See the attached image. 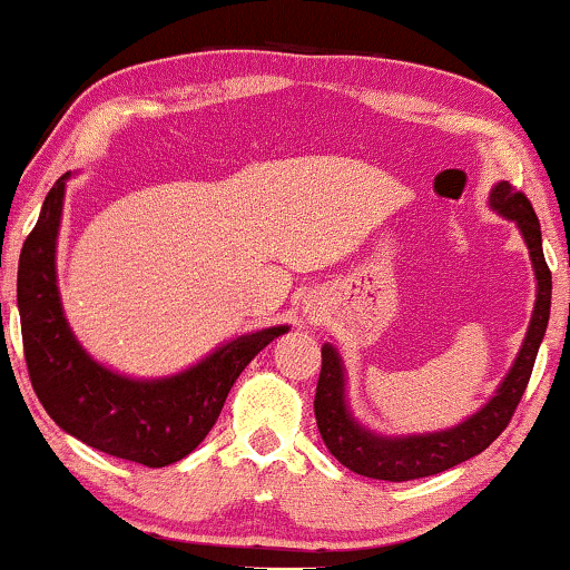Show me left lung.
<instances>
[{
	"label": "left lung",
	"mask_w": 570,
	"mask_h": 570,
	"mask_svg": "<svg viewBox=\"0 0 570 570\" xmlns=\"http://www.w3.org/2000/svg\"><path fill=\"white\" fill-rule=\"evenodd\" d=\"M490 202L498 213L519 223L524 240L532 254L534 275H537V303L524 345L519 350L517 363L509 376L498 389V394L472 415L466 423L451 428L443 433L412 435V439H376L361 425L353 423L345 407V376H342V363L337 350L332 345L322 347V373L316 384V425L318 433L332 451L334 459L363 478L404 482L417 478H431L443 470L466 462L485 451L505 428H509L517 404L527 392L529 376H532L537 350L548 330L550 318V298H552V275L542 254V233L537 220L532 202L524 191H517L509 181H501L490 194Z\"/></svg>",
	"instance_id": "left-lung-1"
}]
</instances>
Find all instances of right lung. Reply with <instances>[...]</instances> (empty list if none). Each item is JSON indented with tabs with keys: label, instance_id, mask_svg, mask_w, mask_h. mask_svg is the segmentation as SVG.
Wrapping results in <instances>:
<instances>
[{
	"label": "right lung",
	"instance_id": "obj_1",
	"mask_svg": "<svg viewBox=\"0 0 570 570\" xmlns=\"http://www.w3.org/2000/svg\"><path fill=\"white\" fill-rule=\"evenodd\" d=\"M67 176L46 194L18 264L30 384L53 423L88 446L145 466L174 464L205 441L240 371L287 326L233 340L197 368L163 381H131L90 361L61 314L53 269Z\"/></svg>",
	"mask_w": 570,
	"mask_h": 570
}]
</instances>
